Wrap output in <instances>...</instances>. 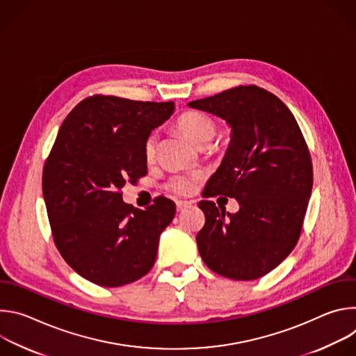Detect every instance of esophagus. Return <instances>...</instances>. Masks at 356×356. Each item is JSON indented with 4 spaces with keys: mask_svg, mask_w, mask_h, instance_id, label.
Masks as SVG:
<instances>
[{
    "mask_svg": "<svg viewBox=\"0 0 356 356\" xmlns=\"http://www.w3.org/2000/svg\"><path fill=\"white\" fill-rule=\"evenodd\" d=\"M190 206H191V202H190V201H181V200H179V201L176 202L177 211H183L184 209H187V207H190Z\"/></svg>",
    "mask_w": 356,
    "mask_h": 356,
    "instance_id": "esophagus-1",
    "label": "esophagus"
}]
</instances>
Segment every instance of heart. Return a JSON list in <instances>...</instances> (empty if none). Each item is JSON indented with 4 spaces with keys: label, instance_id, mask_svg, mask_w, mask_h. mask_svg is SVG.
I'll return each instance as SVG.
<instances>
[{
    "label": "heart",
    "instance_id": "obj_1",
    "mask_svg": "<svg viewBox=\"0 0 356 356\" xmlns=\"http://www.w3.org/2000/svg\"><path fill=\"white\" fill-rule=\"evenodd\" d=\"M179 131L197 147L207 146L216 135L214 121L201 113L187 111L177 120ZM156 152V135H150L145 142V156L152 161ZM169 187L177 194H190L194 188L193 179L190 177H175L172 179Z\"/></svg>",
    "mask_w": 356,
    "mask_h": 356
}]
</instances>
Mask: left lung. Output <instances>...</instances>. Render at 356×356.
Returning a JSON list of instances; mask_svg holds the SVG:
<instances>
[{
  "label": "left lung",
  "instance_id": "8db88e82",
  "mask_svg": "<svg viewBox=\"0 0 356 356\" xmlns=\"http://www.w3.org/2000/svg\"><path fill=\"white\" fill-rule=\"evenodd\" d=\"M190 108L224 120L231 128L225 156L204 197L236 198L225 213L200 201L206 224L195 241L201 259L234 280H255L279 266L296 246L313 188L310 152L290 110L258 86H239L190 101Z\"/></svg>",
  "mask_w": 356,
  "mask_h": 356
}]
</instances>
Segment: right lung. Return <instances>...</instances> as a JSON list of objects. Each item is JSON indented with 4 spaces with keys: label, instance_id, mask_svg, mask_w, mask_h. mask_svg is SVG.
<instances>
[{
    "label": "right lung",
    "instance_id": "add662e5",
    "mask_svg": "<svg viewBox=\"0 0 356 356\" xmlns=\"http://www.w3.org/2000/svg\"><path fill=\"white\" fill-rule=\"evenodd\" d=\"M173 111V101L94 95L73 108L58 132L43 168V198L60 255L91 283H132L156 261L175 202L159 197L136 210L122 201L121 188L147 173L145 142Z\"/></svg>",
    "mask_w": 356,
    "mask_h": 356
}]
</instances>
